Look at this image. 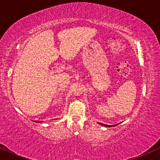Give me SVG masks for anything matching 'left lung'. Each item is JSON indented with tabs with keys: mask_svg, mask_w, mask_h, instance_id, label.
<instances>
[{
	"mask_svg": "<svg viewBox=\"0 0 160 160\" xmlns=\"http://www.w3.org/2000/svg\"><path fill=\"white\" fill-rule=\"evenodd\" d=\"M98 124H101V125L104 126V127H107V128H111V127H114V126H117V125H118V124H114V125H108V124H104L100 123V122H98Z\"/></svg>",
	"mask_w": 160,
	"mask_h": 160,
	"instance_id": "8db88e82",
	"label": "left lung"
}]
</instances>
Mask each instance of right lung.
I'll return each mask as SVG.
<instances>
[{
    "instance_id": "1",
    "label": "right lung",
    "mask_w": 160,
    "mask_h": 160,
    "mask_svg": "<svg viewBox=\"0 0 160 160\" xmlns=\"http://www.w3.org/2000/svg\"><path fill=\"white\" fill-rule=\"evenodd\" d=\"M35 122H38V121H34Z\"/></svg>"
}]
</instances>
